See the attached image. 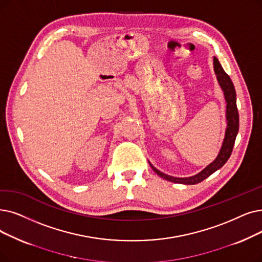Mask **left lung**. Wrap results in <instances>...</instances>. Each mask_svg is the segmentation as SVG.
Listing matches in <instances>:
<instances>
[{
    "label": "left lung",
    "mask_w": 262,
    "mask_h": 262,
    "mask_svg": "<svg viewBox=\"0 0 262 262\" xmlns=\"http://www.w3.org/2000/svg\"><path fill=\"white\" fill-rule=\"evenodd\" d=\"M213 65H214V73L216 75V79H217L220 86L223 90L225 100H226L227 127H226L225 137L221 146V150L219 152V155L216 156V158L210 165H208L206 168L202 169L199 173L188 178H177V177L165 174L164 172L159 171L158 169H156L149 162L151 168L154 170V172L169 182H173V183H179V184H185V185H194V184L200 183L201 181H203L204 179H207L212 173H214L216 170L222 168L226 164V162L228 161V158L231 155L234 141L238 132V112L236 108L235 90L230 77L225 73L221 63L219 62L217 59L215 58V56L213 58Z\"/></svg>",
    "instance_id": "left-lung-1"
}]
</instances>
